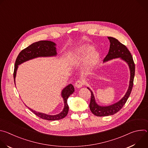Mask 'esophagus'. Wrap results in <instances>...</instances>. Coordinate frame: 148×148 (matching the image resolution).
Here are the masks:
<instances>
[{
    "mask_svg": "<svg viewBox=\"0 0 148 148\" xmlns=\"http://www.w3.org/2000/svg\"><path fill=\"white\" fill-rule=\"evenodd\" d=\"M83 82L81 80H78L76 82H75V87H77V88H80L82 87V86H83Z\"/></svg>",
    "mask_w": 148,
    "mask_h": 148,
    "instance_id": "esophagus-1",
    "label": "esophagus"
}]
</instances>
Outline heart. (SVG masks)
Masks as SVG:
<instances>
[{"mask_svg": "<svg viewBox=\"0 0 148 148\" xmlns=\"http://www.w3.org/2000/svg\"><path fill=\"white\" fill-rule=\"evenodd\" d=\"M100 55L94 51V49L90 45H83L74 49L70 54V62L74 66L84 64L83 71L86 74L91 73L97 66Z\"/></svg>", "mask_w": 148, "mask_h": 148, "instance_id": "heart-1", "label": "heart"}]
</instances>
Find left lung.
<instances>
[{"label":"left lung","instance_id":"obj_1","mask_svg":"<svg viewBox=\"0 0 148 148\" xmlns=\"http://www.w3.org/2000/svg\"><path fill=\"white\" fill-rule=\"evenodd\" d=\"M108 38L110 40V47L108 54L103 60V62L118 58L124 61L128 64L130 69V79L128 90L125 95L119 101L108 106H101L98 105L95 101L93 92L89 87H87L91 94L90 109L93 114L98 116H106L114 115L123 107L131 92L135 76V64L132 56L127 47L120 43L115 38L108 37Z\"/></svg>","mask_w":148,"mask_h":148}]
</instances>
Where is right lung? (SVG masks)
<instances>
[{"instance_id": "add662e5", "label": "right lung", "mask_w": 148, "mask_h": 148, "mask_svg": "<svg viewBox=\"0 0 148 148\" xmlns=\"http://www.w3.org/2000/svg\"><path fill=\"white\" fill-rule=\"evenodd\" d=\"M57 55L56 44L53 41L47 40H41L32 44L27 48L25 49L18 54L14 64V70L13 73L14 81L15 83V78L18 66L22 63L29 60L38 58V57H55ZM74 92V88L72 84H70L62 89L61 91V97L64 101V106L62 111L56 115H48L45 113H41L34 111L27 107L31 111H32L37 116L49 121L59 120L66 117L68 114L69 107L67 103V99L70 95Z\"/></svg>"}]
</instances>
